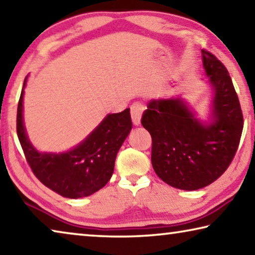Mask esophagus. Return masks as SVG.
Here are the masks:
<instances>
[{
    "mask_svg": "<svg viewBox=\"0 0 255 255\" xmlns=\"http://www.w3.org/2000/svg\"><path fill=\"white\" fill-rule=\"evenodd\" d=\"M144 109H145V107L139 102H135L130 107V115H131L132 124H134L135 126H138V125L140 124V119H142Z\"/></svg>",
    "mask_w": 255,
    "mask_h": 255,
    "instance_id": "esophagus-1",
    "label": "esophagus"
}]
</instances>
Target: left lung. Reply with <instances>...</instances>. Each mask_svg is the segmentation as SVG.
<instances>
[{
	"label": "left lung",
	"mask_w": 255,
	"mask_h": 255,
	"mask_svg": "<svg viewBox=\"0 0 255 255\" xmlns=\"http://www.w3.org/2000/svg\"><path fill=\"white\" fill-rule=\"evenodd\" d=\"M205 75L213 88L210 121H201L181 98L151 100L142 125L152 137V165L164 183L184 191L217 180L236 154L243 113L228 70L202 50Z\"/></svg>",
	"instance_id": "left-lung-1"
}]
</instances>
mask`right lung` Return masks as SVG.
Masks as SVG:
<instances>
[{
  "label": "right lung",
  "mask_w": 255,
  "mask_h": 255,
  "mask_svg": "<svg viewBox=\"0 0 255 255\" xmlns=\"http://www.w3.org/2000/svg\"><path fill=\"white\" fill-rule=\"evenodd\" d=\"M17 111V134L34 175L52 191L68 199L90 196L110 180L117 153L131 130L129 109L108 115L82 143L63 153L36 149L28 138L22 118L23 88Z\"/></svg>",
  "instance_id": "1"
}]
</instances>
